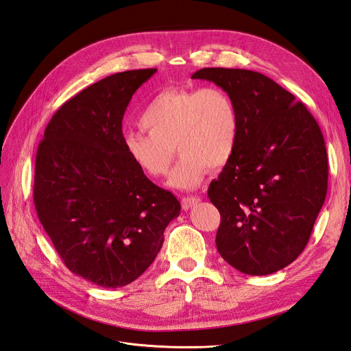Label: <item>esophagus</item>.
Masks as SVG:
<instances>
[{"label":"esophagus","instance_id":"esophagus-1","mask_svg":"<svg viewBox=\"0 0 351 351\" xmlns=\"http://www.w3.org/2000/svg\"><path fill=\"white\" fill-rule=\"evenodd\" d=\"M200 202V197L197 196H186L182 199V206L183 209H192Z\"/></svg>","mask_w":351,"mask_h":351}]
</instances>
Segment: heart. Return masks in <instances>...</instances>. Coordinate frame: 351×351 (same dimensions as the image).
Masks as SVG:
<instances>
[{
  "label": "heart",
  "instance_id": "heart-1",
  "mask_svg": "<svg viewBox=\"0 0 351 351\" xmlns=\"http://www.w3.org/2000/svg\"><path fill=\"white\" fill-rule=\"evenodd\" d=\"M139 124L147 133H127L123 147L149 177L168 173L176 151L182 155L169 178L177 189H195L206 169H219L234 155L239 112L231 95L218 86L164 89L147 102Z\"/></svg>",
  "mask_w": 351,
  "mask_h": 351
}]
</instances>
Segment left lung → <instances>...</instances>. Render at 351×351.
Here are the masks:
<instances>
[{"mask_svg":"<svg viewBox=\"0 0 351 351\" xmlns=\"http://www.w3.org/2000/svg\"><path fill=\"white\" fill-rule=\"evenodd\" d=\"M234 99V155L209 184L221 215L217 249L247 275L274 274L304 250L328 189L325 141L303 102L263 74L243 69H200Z\"/></svg>","mask_w":351,"mask_h":351,"instance_id":"left-lung-1","label":"left lung"}]
</instances>
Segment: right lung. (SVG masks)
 Masks as SVG:
<instances>
[{
  "mask_svg": "<svg viewBox=\"0 0 351 351\" xmlns=\"http://www.w3.org/2000/svg\"><path fill=\"white\" fill-rule=\"evenodd\" d=\"M156 69L115 73L74 95L52 115L35 161L38 218L66 267L104 289L149 268L177 197L154 184L123 147L133 93Z\"/></svg>",
  "mask_w": 351,
  "mask_h": 351,
  "instance_id": "right-lung-1",
  "label": "right lung"
}]
</instances>
